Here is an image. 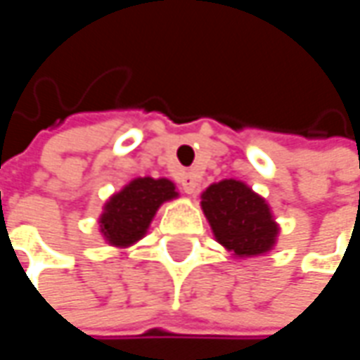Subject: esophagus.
<instances>
[{
    "instance_id": "34e87169",
    "label": "esophagus",
    "mask_w": 360,
    "mask_h": 360,
    "mask_svg": "<svg viewBox=\"0 0 360 360\" xmlns=\"http://www.w3.org/2000/svg\"><path fill=\"white\" fill-rule=\"evenodd\" d=\"M179 183L181 187H183V191L189 193V195H193L195 189H198V177H195L193 173H183L179 177Z\"/></svg>"
}]
</instances>
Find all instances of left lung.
Listing matches in <instances>:
<instances>
[{
    "label": "left lung",
    "instance_id": "8db88e82",
    "mask_svg": "<svg viewBox=\"0 0 360 360\" xmlns=\"http://www.w3.org/2000/svg\"><path fill=\"white\" fill-rule=\"evenodd\" d=\"M202 210L214 240L238 258L260 256L275 248L279 225L271 206L248 183L223 179L202 191Z\"/></svg>",
    "mask_w": 360,
    "mask_h": 360
}]
</instances>
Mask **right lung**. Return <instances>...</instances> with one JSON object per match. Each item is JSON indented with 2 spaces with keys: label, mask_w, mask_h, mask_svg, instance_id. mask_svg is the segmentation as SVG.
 <instances>
[{
  "label": "right lung",
  "mask_w": 360,
  "mask_h": 360,
  "mask_svg": "<svg viewBox=\"0 0 360 360\" xmlns=\"http://www.w3.org/2000/svg\"><path fill=\"white\" fill-rule=\"evenodd\" d=\"M179 195L171 179L137 177L120 191L112 193L100 214V233L114 248H129L137 244L150 229L158 208Z\"/></svg>",
  "instance_id": "right-lung-1"
}]
</instances>
